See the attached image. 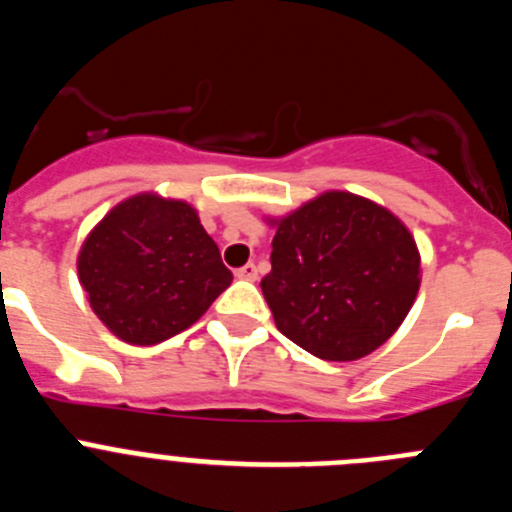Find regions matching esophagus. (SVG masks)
Segmentation results:
<instances>
[{
  "label": "esophagus",
  "mask_w": 512,
  "mask_h": 512,
  "mask_svg": "<svg viewBox=\"0 0 512 512\" xmlns=\"http://www.w3.org/2000/svg\"><path fill=\"white\" fill-rule=\"evenodd\" d=\"M235 277L246 279V282H256V279H259V266H256V264L241 266V269L235 271Z\"/></svg>",
  "instance_id": "34e87169"
}]
</instances>
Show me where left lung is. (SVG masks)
Returning a JSON list of instances; mask_svg holds the SVG:
<instances>
[{
  "instance_id": "1",
  "label": "left lung",
  "mask_w": 512,
  "mask_h": 512,
  "mask_svg": "<svg viewBox=\"0 0 512 512\" xmlns=\"http://www.w3.org/2000/svg\"><path fill=\"white\" fill-rule=\"evenodd\" d=\"M261 292L289 341L325 361L364 359L408 318L420 253L400 217L351 192H323L269 220Z\"/></svg>"
}]
</instances>
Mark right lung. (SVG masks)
Here are the masks:
<instances>
[{"instance_id": "add662e5", "label": "right lung", "mask_w": 512, "mask_h": 512, "mask_svg": "<svg viewBox=\"0 0 512 512\" xmlns=\"http://www.w3.org/2000/svg\"><path fill=\"white\" fill-rule=\"evenodd\" d=\"M76 269L94 315L133 346L187 330L233 282L197 210L153 192L112 207L87 235Z\"/></svg>"}]
</instances>
